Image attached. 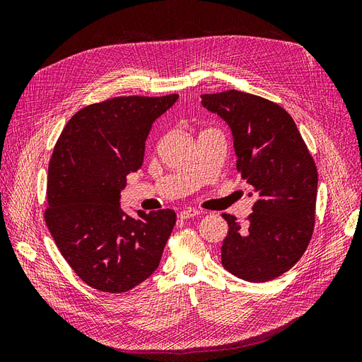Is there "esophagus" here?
Listing matches in <instances>:
<instances>
[{"mask_svg": "<svg viewBox=\"0 0 362 362\" xmlns=\"http://www.w3.org/2000/svg\"><path fill=\"white\" fill-rule=\"evenodd\" d=\"M198 214H201V211L196 210V208H185V210H182V211L178 213V217L182 218V221H187V218L196 217Z\"/></svg>", "mask_w": 362, "mask_h": 362, "instance_id": "obj_1", "label": "esophagus"}]
</instances>
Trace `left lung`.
<instances>
[{
	"mask_svg": "<svg viewBox=\"0 0 362 362\" xmlns=\"http://www.w3.org/2000/svg\"><path fill=\"white\" fill-rule=\"evenodd\" d=\"M202 105L231 127L237 170L257 194L245 223L223 213L229 231L222 266L249 282L288 272L315 223L317 168L293 117L276 103L240 90L202 95Z\"/></svg>",
	"mask_w": 362,
	"mask_h": 362,
	"instance_id": "8db88e82",
	"label": "left lung"
}]
</instances>
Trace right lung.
<instances>
[{"instance_id":"add662e5","label":"right lung","mask_w":362,"mask_h":362,"mask_svg":"<svg viewBox=\"0 0 362 362\" xmlns=\"http://www.w3.org/2000/svg\"><path fill=\"white\" fill-rule=\"evenodd\" d=\"M177 100L134 95L90 104L54 146L43 217L76 276L98 291L125 293L149 278L177 223L169 208L131 217L119 206L127 175L144 163L152 124Z\"/></svg>"}]
</instances>
